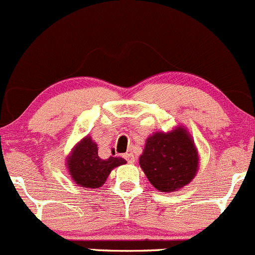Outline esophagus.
Instances as JSON below:
<instances>
[{
	"label": "esophagus",
	"instance_id": "obj_1",
	"mask_svg": "<svg viewBox=\"0 0 255 255\" xmlns=\"http://www.w3.org/2000/svg\"><path fill=\"white\" fill-rule=\"evenodd\" d=\"M124 158L128 161V163H133V162H135V156H133V153H131V152L125 153Z\"/></svg>",
	"mask_w": 255,
	"mask_h": 255
}]
</instances>
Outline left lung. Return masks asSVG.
Instances as JSON below:
<instances>
[{
    "label": "left lung",
    "instance_id": "left-lung-1",
    "mask_svg": "<svg viewBox=\"0 0 255 255\" xmlns=\"http://www.w3.org/2000/svg\"><path fill=\"white\" fill-rule=\"evenodd\" d=\"M140 166L156 190L173 192L195 177L198 168L197 150L185 128L156 132L146 141Z\"/></svg>",
    "mask_w": 255,
    "mask_h": 255
}]
</instances>
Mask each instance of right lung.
I'll list each match as a JSON object with an SVG mask.
<instances>
[{
    "label": "right lung",
    "mask_w": 255,
    "mask_h": 255,
    "mask_svg": "<svg viewBox=\"0 0 255 255\" xmlns=\"http://www.w3.org/2000/svg\"><path fill=\"white\" fill-rule=\"evenodd\" d=\"M122 157L110 156L103 160L98 156V146L92 137L87 136L74 147L67 161L68 170L73 181L84 188H98L107 181L110 171L124 165Z\"/></svg>",
    "instance_id": "obj_1"
}]
</instances>
